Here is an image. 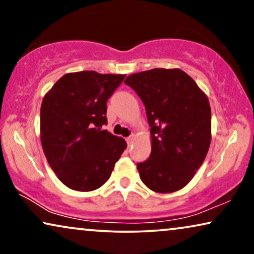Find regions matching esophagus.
I'll use <instances>...</instances> for the list:
<instances>
[{"instance_id": "esophagus-1", "label": "esophagus", "mask_w": 254, "mask_h": 254, "mask_svg": "<svg viewBox=\"0 0 254 254\" xmlns=\"http://www.w3.org/2000/svg\"><path fill=\"white\" fill-rule=\"evenodd\" d=\"M134 140H135V136H134V135H130L129 137H127V143L129 144V145H130V144H133Z\"/></svg>"}]
</instances>
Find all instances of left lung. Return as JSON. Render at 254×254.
<instances>
[{
    "mask_svg": "<svg viewBox=\"0 0 254 254\" xmlns=\"http://www.w3.org/2000/svg\"><path fill=\"white\" fill-rule=\"evenodd\" d=\"M125 83L142 99L151 127L150 157L137 164L142 183L156 193L184 189L202 165L210 145L207 95L178 68L135 72Z\"/></svg>",
    "mask_w": 254,
    "mask_h": 254,
    "instance_id": "8db88e82",
    "label": "left lung"
}]
</instances>
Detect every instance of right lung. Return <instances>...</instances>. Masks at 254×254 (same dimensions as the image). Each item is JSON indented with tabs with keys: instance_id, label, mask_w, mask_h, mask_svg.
<instances>
[{
	"instance_id": "add662e5",
	"label": "right lung",
	"mask_w": 254,
	"mask_h": 254,
	"mask_svg": "<svg viewBox=\"0 0 254 254\" xmlns=\"http://www.w3.org/2000/svg\"><path fill=\"white\" fill-rule=\"evenodd\" d=\"M124 74L68 72L45 95L40 107V141L59 180L78 192L103 186L126 141L106 129V102Z\"/></svg>"
}]
</instances>
